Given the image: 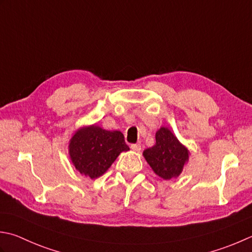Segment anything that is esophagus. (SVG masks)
Returning a JSON list of instances; mask_svg holds the SVG:
<instances>
[{"label": "esophagus", "instance_id": "obj_1", "mask_svg": "<svg viewBox=\"0 0 252 252\" xmlns=\"http://www.w3.org/2000/svg\"><path fill=\"white\" fill-rule=\"evenodd\" d=\"M131 149L134 152H140L141 151V145L140 144H131Z\"/></svg>", "mask_w": 252, "mask_h": 252}]
</instances>
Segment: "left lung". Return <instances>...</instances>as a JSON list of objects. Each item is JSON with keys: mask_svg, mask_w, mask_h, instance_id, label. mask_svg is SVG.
Segmentation results:
<instances>
[{"mask_svg": "<svg viewBox=\"0 0 252 252\" xmlns=\"http://www.w3.org/2000/svg\"><path fill=\"white\" fill-rule=\"evenodd\" d=\"M154 146L143 152V156L157 176L165 180L178 177L189 159V151L168 127L156 132Z\"/></svg>", "mask_w": 252, "mask_h": 252, "instance_id": "8db88e82", "label": "left lung"}]
</instances>
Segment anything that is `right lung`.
Segmentation results:
<instances>
[{
    "mask_svg": "<svg viewBox=\"0 0 252 252\" xmlns=\"http://www.w3.org/2000/svg\"><path fill=\"white\" fill-rule=\"evenodd\" d=\"M129 150L120 131H107L97 125L78 129L68 143L73 165L91 179L102 176L121 152Z\"/></svg>",
    "mask_w": 252,
    "mask_h": 252,
    "instance_id": "1",
    "label": "right lung"
}]
</instances>
